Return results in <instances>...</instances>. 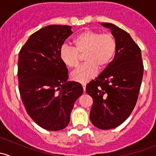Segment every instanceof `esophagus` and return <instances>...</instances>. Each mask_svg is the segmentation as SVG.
<instances>
[{
  "label": "esophagus",
  "instance_id": "obj_1",
  "mask_svg": "<svg viewBox=\"0 0 156 156\" xmlns=\"http://www.w3.org/2000/svg\"><path fill=\"white\" fill-rule=\"evenodd\" d=\"M82 87H83V90H84V91H85L86 90V84H84V83H83Z\"/></svg>",
  "mask_w": 156,
  "mask_h": 156
}]
</instances>
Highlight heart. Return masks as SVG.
<instances>
[{
	"label": "heart",
	"instance_id": "b5f03b06",
	"mask_svg": "<svg viewBox=\"0 0 156 156\" xmlns=\"http://www.w3.org/2000/svg\"><path fill=\"white\" fill-rule=\"evenodd\" d=\"M74 48L64 45L59 50V59L69 69L78 66V54L84 55L85 64L71 74L73 81L86 83L97 72L98 67L104 69L112 59L117 48L115 38L112 34L87 30L74 38Z\"/></svg>",
	"mask_w": 156,
	"mask_h": 156
}]
</instances>
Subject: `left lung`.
<instances>
[{
    "instance_id": "8db88e82",
    "label": "left lung",
    "mask_w": 156,
    "mask_h": 156,
    "mask_svg": "<svg viewBox=\"0 0 156 156\" xmlns=\"http://www.w3.org/2000/svg\"><path fill=\"white\" fill-rule=\"evenodd\" d=\"M111 30L117 44L114 59L86 86L94 103L90 119L103 130L123 123L133 111L144 75L141 50L130 34L114 24L100 23Z\"/></svg>"
}]
</instances>
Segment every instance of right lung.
Instances as JSON below:
<instances>
[{
    "mask_svg": "<svg viewBox=\"0 0 156 156\" xmlns=\"http://www.w3.org/2000/svg\"><path fill=\"white\" fill-rule=\"evenodd\" d=\"M71 29L59 25L41 29L19 54V90L25 108L37 125L52 131L66 127L75 102L83 94L80 83L67 81L68 69L59 59Z\"/></svg>",
    "mask_w": 156,
    "mask_h": 156,
    "instance_id": "obj_1",
    "label": "right lung"
}]
</instances>
